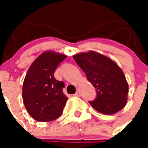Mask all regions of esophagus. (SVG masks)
Returning <instances> with one entry per match:
<instances>
[{
    "instance_id": "1",
    "label": "esophagus",
    "mask_w": 148,
    "mask_h": 148,
    "mask_svg": "<svg viewBox=\"0 0 148 148\" xmlns=\"http://www.w3.org/2000/svg\"><path fill=\"white\" fill-rule=\"evenodd\" d=\"M80 95H81V93H80V91L77 89V92H76L75 94H74V96H80Z\"/></svg>"
}]
</instances>
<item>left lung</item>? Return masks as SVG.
I'll use <instances>...</instances> for the list:
<instances>
[{"label":"left lung","instance_id":"1","mask_svg":"<svg viewBox=\"0 0 148 148\" xmlns=\"http://www.w3.org/2000/svg\"><path fill=\"white\" fill-rule=\"evenodd\" d=\"M74 59L96 88V99L89 101L95 110L114 114L124 108L129 86L124 73L113 60L93 51L74 55Z\"/></svg>","mask_w":148,"mask_h":148}]
</instances>
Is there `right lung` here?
Here are the masks:
<instances>
[{
  "label": "right lung",
  "mask_w": 148,
  "mask_h": 148,
  "mask_svg": "<svg viewBox=\"0 0 148 148\" xmlns=\"http://www.w3.org/2000/svg\"><path fill=\"white\" fill-rule=\"evenodd\" d=\"M66 56L53 51L40 55L29 66L23 85L25 108L33 119L51 121L62 113L67 97L63 94L64 82L55 78L54 72Z\"/></svg>",
  "instance_id": "right-lung-1"
}]
</instances>
